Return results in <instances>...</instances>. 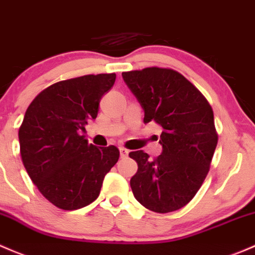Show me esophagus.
<instances>
[{"label": "esophagus", "mask_w": 255, "mask_h": 255, "mask_svg": "<svg viewBox=\"0 0 255 255\" xmlns=\"http://www.w3.org/2000/svg\"><path fill=\"white\" fill-rule=\"evenodd\" d=\"M119 151H120V157H123V158L128 157V149L125 148V147H119Z\"/></svg>", "instance_id": "34e87169"}]
</instances>
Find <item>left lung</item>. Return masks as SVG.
Instances as JSON below:
<instances>
[{
	"label": "left lung",
	"instance_id": "1",
	"mask_svg": "<svg viewBox=\"0 0 255 255\" xmlns=\"http://www.w3.org/2000/svg\"><path fill=\"white\" fill-rule=\"evenodd\" d=\"M123 78L145 112L143 123L163 128L157 158L141 149L128 153L138 167L130 179L133 196L159 214L182 209L205 180L217 146L211 106L174 70L147 67L123 72Z\"/></svg>",
	"mask_w": 255,
	"mask_h": 255
}]
</instances>
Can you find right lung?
Returning a JSON list of instances; mask_svg holds the SVG:
<instances>
[{
	"instance_id": "add662e5",
	"label": "right lung",
	"mask_w": 255,
	"mask_h": 255,
	"mask_svg": "<svg viewBox=\"0 0 255 255\" xmlns=\"http://www.w3.org/2000/svg\"><path fill=\"white\" fill-rule=\"evenodd\" d=\"M115 78V73H99L60 81L40 92L25 112L18 132L23 164L39 191L59 209L93 203L119 159L115 146L97 147L80 135L97 118L99 102Z\"/></svg>"
}]
</instances>
